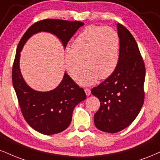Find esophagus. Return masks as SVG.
Returning a JSON list of instances; mask_svg holds the SVG:
<instances>
[{
  "instance_id": "esophagus-1",
  "label": "esophagus",
  "mask_w": 160,
  "mask_h": 160,
  "mask_svg": "<svg viewBox=\"0 0 160 160\" xmlns=\"http://www.w3.org/2000/svg\"><path fill=\"white\" fill-rule=\"evenodd\" d=\"M84 91H85V92H86V95H87V96L90 95V94H91V90H90L89 88H86L85 89H84Z\"/></svg>"
}]
</instances>
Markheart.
I'll return each instance as SVG.
<instances>
[{"instance_id":"b5f03b06","label":"heart","mask_w":160,"mask_h":160,"mask_svg":"<svg viewBox=\"0 0 160 160\" xmlns=\"http://www.w3.org/2000/svg\"><path fill=\"white\" fill-rule=\"evenodd\" d=\"M119 51L120 38L116 30L109 27L90 25L77 36L72 48L65 49V69L75 79L88 66L78 82L82 86H90L98 78L107 79L114 73L118 65Z\"/></svg>"}]
</instances>
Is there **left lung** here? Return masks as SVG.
<instances>
[{
  "instance_id": "obj_1",
  "label": "left lung",
  "mask_w": 160,
  "mask_h": 160,
  "mask_svg": "<svg viewBox=\"0 0 160 160\" xmlns=\"http://www.w3.org/2000/svg\"><path fill=\"white\" fill-rule=\"evenodd\" d=\"M120 38L119 62L109 78L92 89L101 106L94 115L95 127L115 133L128 128L141 110L145 99V67L138 45L130 32L117 24Z\"/></svg>"
}]
</instances>
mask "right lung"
<instances>
[{
    "instance_id": "obj_1",
    "label": "right lung",
    "mask_w": 160,
    "mask_h": 160,
    "mask_svg": "<svg viewBox=\"0 0 160 160\" xmlns=\"http://www.w3.org/2000/svg\"><path fill=\"white\" fill-rule=\"evenodd\" d=\"M82 25L84 23L78 21L45 19L29 28L17 47L12 72L13 87L26 122L32 129L45 135L59 133L68 128L74 107L86 98V93L66 73L54 89L48 92L32 89L24 81L21 73V51L29 38L40 32L55 35L65 48L70 38Z\"/></svg>"
}]
</instances>
